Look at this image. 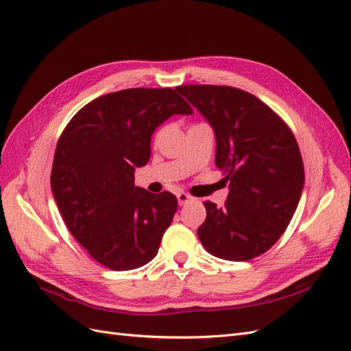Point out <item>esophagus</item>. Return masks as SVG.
Returning <instances> with one entry per match:
<instances>
[{"instance_id":"obj_1","label":"esophagus","mask_w":351,"mask_h":351,"mask_svg":"<svg viewBox=\"0 0 351 351\" xmlns=\"http://www.w3.org/2000/svg\"><path fill=\"white\" fill-rule=\"evenodd\" d=\"M177 200H178V205L183 206V205L187 204V202L193 200V197L190 196V195H187V193H184V192H180V193H177Z\"/></svg>"}]
</instances>
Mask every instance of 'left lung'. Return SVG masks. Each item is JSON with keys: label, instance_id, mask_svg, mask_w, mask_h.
I'll list each match as a JSON object with an SVG mask.
<instances>
[{"label": "left lung", "instance_id": "8db88e82", "mask_svg": "<svg viewBox=\"0 0 351 351\" xmlns=\"http://www.w3.org/2000/svg\"><path fill=\"white\" fill-rule=\"evenodd\" d=\"M176 90L214 129L215 165L230 189L222 208L204 204L199 240L221 259L256 258L281 237L299 205L304 186L299 145L280 117L252 93L212 84Z\"/></svg>", "mask_w": 351, "mask_h": 351}]
</instances>
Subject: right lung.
<instances>
[{
	"label": "right lung",
	"instance_id": "obj_1",
	"mask_svg": "<svg viewBox=\"0 0 351 351\" xmlns=\"http://www.w3.org/2000/svg\"><path fill=\"white\" fill-rule=\"evenodd\" d=\"M193 110L169 89H124L93 99L57 143L51 190L67 228L90 256L114 271L141 268L158 253L177 197L134 186L151 158L158 125Z\"/></svg>",
	"mask_w": 351,
	"mask_h": 351
}]
</instances>
